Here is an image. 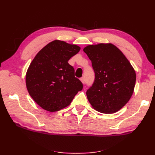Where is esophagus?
Here are the masks:
<instances>
[{"instance_id": "obj_1", "label": "esophagus", "mask_w": 155, "mask_h": 155, "mask_svg": "<svg viewBox=\"0 0 155 155\" xmlns=\"http://www.w3.org/2000/svg\"><path fill=\"white\" fill-rule=\"evenodd\" d=\"M80 81L82 82L83 84H85V80H84V78H80Z\"/></svg>"}]
</instances>
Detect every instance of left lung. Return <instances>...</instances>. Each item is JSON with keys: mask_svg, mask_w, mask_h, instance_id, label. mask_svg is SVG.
<instances>
[{"mask_svg": "<svg viewBox=\"0 0 155 155\" xmlns=\"http://www.w3.org/2000/svg\"><path fill=\"white\" fill-rule=\"evenodd\" d=\"M91 60L95 80L87 91L92 107L101 113L112 114L132 96L136 72L125 55L112 43L88 45L83 48Z\"/></svg>", "mask_w": 155, "mask_h": 155, "instance_id": "obj_1", "label": "left lung"}]
</instances>
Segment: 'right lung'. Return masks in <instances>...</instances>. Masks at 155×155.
I'll use <instances>...</instances> for the list:
<instances>
[{"label":"right lung","mask_w":155,"mask_h":155,"mask_svg":"<svg viewBox=\"0 0 155 155\" xmlns=\"http://www.w3.org/2000/svg\"><path fill=\"white\" fill-rule=\"evenodd\" d=\"M81 48L63 41L54 40L42 48L32 60L26 74L29 94L37 104L49 112L68 106L83 89L68 63Z\"/></svg>","instance_id":"right-lung-1"}]
</instances>
